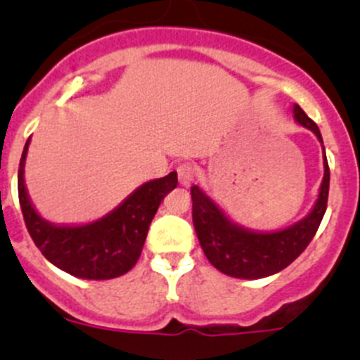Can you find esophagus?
<instances>
[{"mask_svg": "<svg viewBox=\"0 0 360 360\" xmlns=\"http://www.w3.org/2000/svg\"><path fill=\"white\" fill-rule=\"evenodd\" d=\"M177 176H179L181 186H191L195 179V170L190 163H183V165L177 167Z\"/></svg>", "mask_w": 360, "mask_h": 360, "instance_id": "esophagus-1", "label": "esophagus"}]
</instances>
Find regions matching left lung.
<instances>
[{
    "label": "left lung",
    "instance_id": "left-lung-1",
    "mask_svg": "<svg viewBox=\"0 0 360 360\" xmlns=\"http://www.w3.org/2000/svg\"><path fill=\"white\" fill-rule=\"evenodd\" d=\"M292 112L294 120L301 127L311 130L322 144L317 123L308 118L307 112L297 104H294ZM322 158H324V177L315 205L303 219L277 231H254L240 226L230 219L226 212L200 186H191L193 226L203 254L210 264L221 274L235 278H248V281L270 277L289 266L317 233L328 207L329 165L324 144H322Z\"/></svg>",
    "mask_w": 360,
    "mask_h": 360
}]
</instances>
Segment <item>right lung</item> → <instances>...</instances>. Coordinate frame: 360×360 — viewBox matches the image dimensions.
Masks as SVG:
<instances>
[{"label":"right lung","instance_id":"obj_1","mask_svg":"<svg viewBox=\"0 0 360 360\" xmlns=\"http://www.w3.org/2000/svg\"><path fill=\"white\" fill-rule=\"evenodd\" d=\"M25 143L19 165V202L29 235L43 256L66 274L86 281H108L127 274L143 252L148 230L167 193L177 186V172L141 184L116 209L86 224H53L36 212L24 183Z\"/></svg>","mask_w":360,"mask_h":360}]
</instances>
